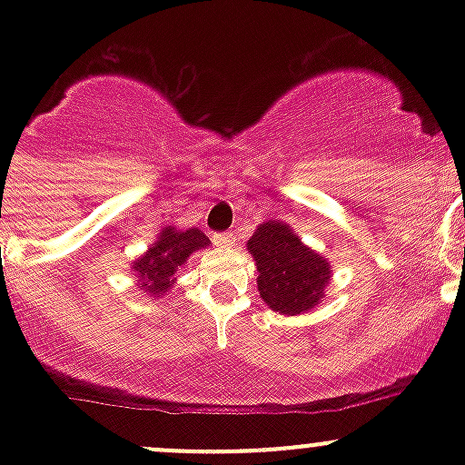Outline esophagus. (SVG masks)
I'll list each match as a JSON object with an SVG mask.
<instances>
[{
    "label": "esophagus",
    "mask_w": 465,
    "mask_h": 465,
    "mask_svg": "<svg viewBox=\"0 0 465 465\" xmlns=\"http://www.w3.org/2000/svg\"><path fill=\"white\" fill-rule=\"evenodd\" d=\"M213 242L218 247H233V245H236V236H233L232 232H229V233H215Z\"/></svg>",
    "instance_id": "1"
}]
</instances>
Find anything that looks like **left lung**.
Wrapping results in <instances>:
<instances>
[{"label": "left lung", "instance_id": "left-lung-1", "mask_svg": "<svg viewBox=\"0 0 465 465\" xmlns=\"http://www.w3.org/2000/svg\"><path fill=\"white\" fill-rule=\"evenodd\" d=\"M259 267L262 302L281 315H299L323 299L331 267L323 256L308 250L283 223H265L247 242Z\"/></svg>", "mask_w": 465, "mask_h": 465}]
</instances>
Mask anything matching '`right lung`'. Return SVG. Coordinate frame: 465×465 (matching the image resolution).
I'll list each match as a JSON object with an SVG mask.
<instances>
[{
	"label": "right lung",
	"mask_w": 465,
	"mask_h": 465,
	"mask_svg": "<svg viewBox=\"0 0 465 465\" xmlns=\"http://www.w3.org/2000/svg\"><path fill=\"white\" fill-rule=\"evenodd\" d=\"M209 245V238L200 229H186V232H175L166 227L159 233V241L154 247L139 261H134L133 270L137 272L142 288L150 294L168 292L175 281L177 270L184 265V261L200 247Z\"/></svg>",
	"instance_id": "add662e5"
}]
</instances>
